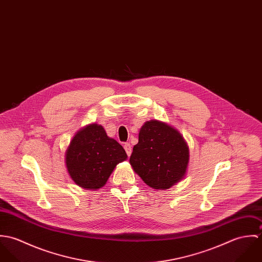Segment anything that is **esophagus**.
Segmentation results:
<instances>
[{"mask_svg": "<svg viewBox=\"0 0 262 262\" xmlns=\"http://www.w3.org/2000/svg\"><path fill=\"white\" fill-rule=\"evenodd\" d=\"M124 148L126 150V152H127L128 156H130V155H131V152H132V148H131L130 143H126V144L124 145Z\"/></svg>", "mask_w": 262, "mask_h": 262, "instance_id": "esophagus-1", "label": "esophagus"}]
</instances>
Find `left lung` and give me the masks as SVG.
I'll return each instance as SVG.
<instances>
[{"label": "left lung", "mask_w": 262, "mask_h": 262, "mask_svg": "<svg viewBox=\"0 0 262 262\" xmlns=\"http://www.w3.org/2000/svg\"><path fill=\"white\" fill-rule=\"evenodd\" d=\"M188 162L189 148L178 129L158 120L143 124L130 164L148 187L164 190L177 185L185 179Z\"/></svg>", "instance_id": "1"}]
</instances>
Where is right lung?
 Wrapping results in <instances>:
<instances>
[{"instance_id":"obj_1","label":"right lung","mask_w":262,"mask_h":262,"mask_svg":"<svg viewBox=\"0 0 262 262\" xmlns=\"http://www.w3.org/2000/svg\"><path fill=\"white\" fill-rule=\"evenodd\" d=\"M64 155L66 166L74 183L92 190L104 187L117 164L128 157L122 145L97 123L79 129Z\"/></svg>"}]
</instances>
